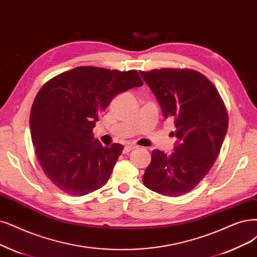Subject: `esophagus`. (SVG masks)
<instances>
[{"label":"esophagus","instance_id":"obj_1","mask_svg":"<svg viewBox=\"0 0 257 257\" xmlns=\"http://www.w3.org/2000/svg\"><path fill=\"white\" fill-rule=\"evenodd\" d=\"M136 148H138L137 145H126V146H125V151H126V153H129V151L134 150V149H136Z\"/></svg>","mask_w":257,"mask_h":257}]
</instances>
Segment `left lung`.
<instances>
[{"instance_id": "8db88e82", "label": "left lung", "mask_w": 257, "mask_h": 257, "mask_svg": "<svg viewBox=\"0 0 257 257\" xmlns=\"http://www.w3.org/2000/svg\"><path fill=\"white\" fill-rule=\"evenodd\" d=\"M140 75L163 116L174 120L178 139L172 155L153 151L143 183L164 196L184 195L207 175L220 153L229 123L224 103L215 85L197 71L161 69Z\"/></svg>"}]
</instances>
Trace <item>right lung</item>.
Returning a JSON list of instances; mask_svg holds the SVG:
<instances>
[{
  "instance_id": "1",
  "label": "right lung",
  "mask_w": 257,
  "mask_h": 257,
  "mask_svg": "<svg viewBox=\"0 0 257 257\" xmlns=\"http://www.w3.org/2000/svg\"><path fill=\"white\" fill-rule=\"evenodd\" d=\"M141 85L136 70L78 66L38 92L30 115L32 141L44 174L62 192L83 196L107 183L123 146H102L93 128L115 95Z\"/></svg>"
}]
</instances>
